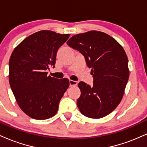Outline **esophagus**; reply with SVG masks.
Masks as SVG:
<instances>
[{
  "label": "esophagus",
  "instance_id": "esophagus-1",
  "mask_svg": "<svg viewBox=\"0 0 147 147\" xmlns=\"http://www.w3.org/2000/svg\"><path fill=\"white\" fill-rule=\"evenodd\" d=\"M77 85V82L73 80H70V86H75Z\"/></svg>",
  "mask_w": 147,
  "mask_h": 147
}]
</instances>
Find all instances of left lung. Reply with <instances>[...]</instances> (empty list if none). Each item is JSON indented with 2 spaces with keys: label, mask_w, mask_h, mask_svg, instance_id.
Here are the masks:
<instances>
[{
  "label": "left lung",
  "mask_w": 147,
  "mask_h": 147,
  "mask_svg": "<svg viewBox=\"0 0 147 147\" xmlns=\"http://www.w3.org/2000/svg\"><path fill=\"white\" fill-rule=\"evenodd\" d=\"M67 44L84 55L94 79L92 86L84 82L78 84L79 111L93 119L105 117L122 101L129 77L124 48L112 36L96 30L74 35Z\"/></svg>",
  "instance_id": "1"
}]
</instances>
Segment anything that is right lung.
<instances>
[{"label":"right lung","mask_w":147,"mask_h":147,"mask_svg":"<svg viewBox=\"0 0 147 147\" xmlns=\"http://www.w3.org/2000/svg\"><path fill=\"white\" fill-rule=\"evenodd\" d=\"M69 36V34L41 30L25 38L11 53L10 87L21 110L33 119L53 117L69 87L68 79L52 77L46 72L55 65L57 50Z\"/></svg>","instance_id":"add662e5"}]
</instances>
